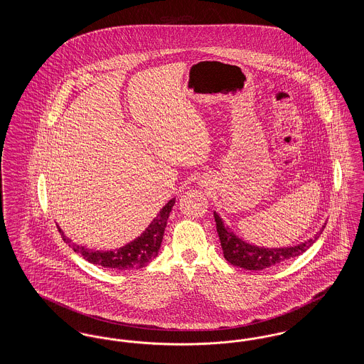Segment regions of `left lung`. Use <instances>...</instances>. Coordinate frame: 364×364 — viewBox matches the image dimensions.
<instances>
[{"mask_svg": "<svg viewBox=\"0 0 364 364\" xmlns=\"http://www.w3.org/2000/svg\"><path fill=\"white\" fill-rule=\"evenodd\" d=\"M214 220L217 224V232L220 236V242H221L225 259L230 264L247 269V270H263L301 255L318 240V237L321 236L325 228V225L322 226V229H319V232H316V235L310 240L300 242L294 247L264 248V247L252 245L237 237L230 230V228H228L224 224L223 218L215 211H214Z\"/></svg>", "mask_w": 364, "mask_h": 364, "instance_id": "1", "label": "left lung"}]
</instances>
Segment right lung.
<instances>
[{
    "label": "right lung",
    "mask_w": 364,
    "mask_h": 364,
    "mask_svg": "<svg viewBox=\"0 0 364 364\" xmlns=\"http://www.w3.org/2000/svg\"><path fill=\"white\" fill-rule=\"evenodd\" d=\"M176 199H171L161 211L156 214V218L150 223V225L146 228V230L138 236L135 240H132L125 245L120 247L116 251H92L88 250L85 245H79L72 242L70 237L64 235L61 228L57 225L58 232L63 236V240L68 242L72 250L83 257V259L88 260L90 263L100 264L107 269H116V270H132V269H141L147 266L151 260L156 258L161 247V242L164 239V232L166 228V223L169 218V214L173 208Z\"/></svg>",
    "instance_id": "right-lung-1"
}]
</instances>
